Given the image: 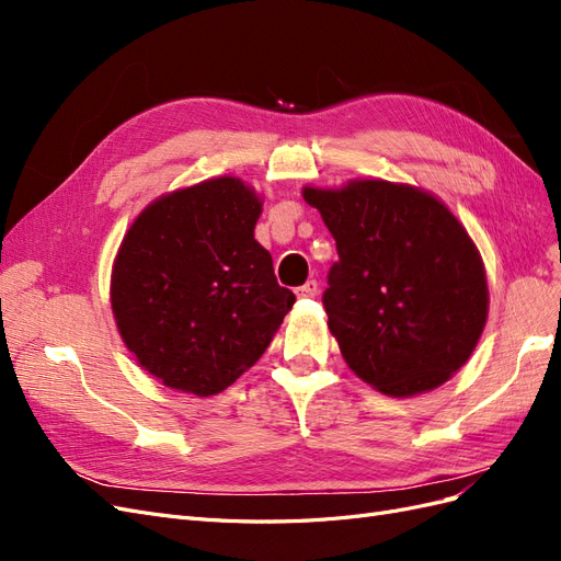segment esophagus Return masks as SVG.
<instances>
[{
  "label": "esophagus",
  "mask_w": 561,
  "mask_h": 561,
  "mask_svg": "<svg viewBox=\"0 0 561 561\" xmlns=\"http://www.w3.org/2000/svg\"><path fill=\"white\" fill-rule=\"evenodd\" d=\"M295 295H297L299 299H311V297H316V295H318V283H316V280H307L301 287H297Z\"/></svg>",
  "instance_id": "34e87169"
}]
</instances>
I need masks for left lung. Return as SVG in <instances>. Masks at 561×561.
I'll use <instances>...</instances> for the list:
<instances>
[{"instance_id": "left-lung-1", "label": "left lung", "mask_w": 561, "mask_h": 561, "mask_svg": "<svg viewBox=\"0 0 561 561\" xmlns=\"http://www.w3.org/2000/svg\"><path fill=\"white\" fill-rule=\"evenodd\" d=\"M301 196L336 241L322 307L346 365L388 398L449 381L489 316L482 254L458 217L421 186L388 180Z\"/></svg>"}]
</instances>
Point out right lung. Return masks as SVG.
I'll return each mask as SVG.
<instances>
[{
    "label": "right lung",
    "instance_id": "right-lung-1",
    "mask_svg": "<svg viewBox=\"0 0 561 561\" xmlns=\"http://www.w3.org/2000/svg\"><path fill=\"white\" fill-rule=\"evenodd\" d=\"M262 196L222 175L154 198L116 250L110 301L135 363L165 388L222 393L278 332L295 295L254 241Z\"/></svg>",
    "mask_w": 561,
    "mask_h": 561
}]
</instances>
